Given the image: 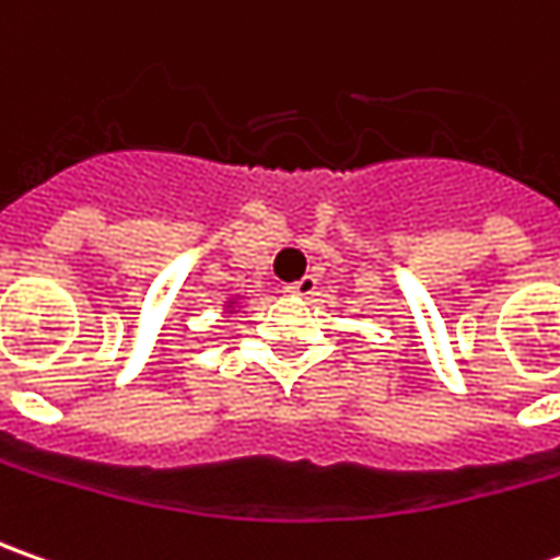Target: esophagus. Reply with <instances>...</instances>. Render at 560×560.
Here are the masks:
<instances>
[{"mask_svg": "<svg viewBox=\"0 0 560 560\" xmlns=\"http://www.w3.org/2000/svg\"><path fill=\"white\" fill-rule=\"evenodd\" d=\"M318 288V279H313V276H303L300 281H294V284H288L284 291L291 294V298H313Z\"/></svg>", "mask_w": 560, "mask_h": 560, "instance_id": "esophagus-1", "label": "esophagus"}]
</instances>
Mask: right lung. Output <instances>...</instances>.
<instances>
[{
	"instance_id": "add662e5",
	"label": "right lung",
	"mask_w": 560,
	"mask_h": 560,
	"mask_svg": "<svg viewBox=\"0 0 560 560\" xmlns=\"http://www.w3.org/2000/svg\"><path fill=\"white\" fill-rule=\"evenodd\" d=\"M232 306H235V298H229V300H225V310H232Z\"/></svg>"
}]
</instances>
